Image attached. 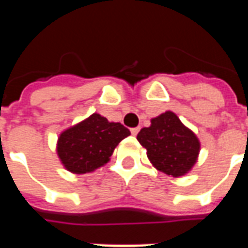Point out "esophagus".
<instances>
[{
  "instance_id": "34e87169",
  "label": "esophagus",
  "mask_w": 248,
  "mask_h": 248,
  "mask_svg": "<svg viewBox=\"0 0 248 248\" xmlns=\"http://www.w3.org/2000/svg\"><path fill=\"white\" fill-rule=\"evenodd\" d=\"M140 127H133V129L130 130V131H131V134L133 135H137L138 133H140Z\"/></svg>"
}]
</instances>
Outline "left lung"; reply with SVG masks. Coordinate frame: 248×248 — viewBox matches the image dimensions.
<instances>
[{"mask_svg": "<svg viewBox=\"0 0 248 248\" xmlns=\"http://www.w3.org/2000/svg\"><path fill=\"white\" fill-rule=\"evenodd\" d=\"M137 140L147 150V158L156 170L175 178L191 170L201 149L197 135L172 111L151 119L150 126L140 130Z\"/></svg>", "mask_w": 248, "mask_h": 248, "instance_id": "8db88e82", "label": "left lung"}]
</instances>
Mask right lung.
I'll use <instances>...</instances> for the list:
<instances>
[{"label":"right lung","mask_w":248,"mask_h":248,"mask_svg":"<svg viewBox=\"0 0 248 248\" xmlns=\"http://www.w3.org/2000/svg\"><path fill=\"white\" fill-rule=\"evenodd\" d=\"M129 135L124 124L108 122L94 113L61 133L57 153L66 170L74 174L92 172L108 163L117 145Z\"/></svg>","instance_id":"obj_1"}]
</instances>
